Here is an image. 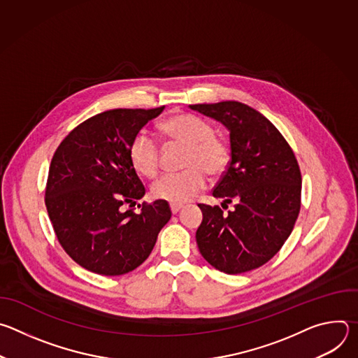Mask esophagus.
Returning a JSON list of instances; mask_svg holds the SVG:
<instances>
[{
    "label": "esophagus",
    "mask_w": 358,
    "mask_h": 358,
    "mask_svg": "<svg viewBox=\"0 0 358 358\" xmlns=\"http://www.w3.org/2000/svg\"><path fill=\"white\" fill-rule=\"evenodd\" d=\"M170 208H171V213H173V214H178V213L182 210V206H177V203H173V206H171Z\"/></svg>",
    "instance_id": "esophagus-1"
}]
</instances>
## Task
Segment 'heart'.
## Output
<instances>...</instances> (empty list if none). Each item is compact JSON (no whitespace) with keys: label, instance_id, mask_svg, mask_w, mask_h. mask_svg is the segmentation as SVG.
I'll return each mask as SVG.
<instances>
[{"label":"heart","instance_id":"1","mask_svg":"<svg viewBox=\"0 0 358 358\" xmlns=\"http://www.w3.org/2000/svg\"><path fill=\"white\" fill-rule=\"evenodd\" d=\"M162 131L171 141L187 145L182 173L162 176L151 185V194L170 203L191 201L207 182V174L217 176L228 164L229 155L224 141L214 136L213 126L198 116L180 113L162 123ZM129 156L133 167L141 176L151 178L159 171L160 147L145 131L134 136L130 143Z\"/></svg>","mask_w":358,"mask_h":358}]
</instances>
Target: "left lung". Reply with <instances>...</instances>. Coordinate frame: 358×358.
Segmentation results:
<instances>
[{"mask_svg":"<svg viewBox=\"0 0 358 358\" xmlns=\"http://www.w3.org/2000/svg\"><path fill=\"white\" fill-rule=\"evenodd\" d=\"M227 127L231 162L213 191L232 211L198 206L202 222L196 245L211 266L238 275L271 261L283 246L300 211L301 176L297 160L280 131L258 110L228 100L191 105Z\"/></svg>","mask_w":358,"mask_h":358,"instance_id":"obj_1","label":"left lung"}]
</instances>
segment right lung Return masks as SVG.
Listing matches in <instances>:
<instances>
[{"label": "right lung", "instance_id": "obj_1", "mask_svg": "<svg viewBox=\"0 0 358 358\" xmlns=\"http://www.w3.org/2000/svg\"><path fill=\"white\" fill-rule=\"evenodd\" d=\"M157 109H113L73 129L50 162L45 203L59 243L82 268L105 276L134 271L170 221L167 201L122 211L145 194L130 156L136 134ZM140 207V206H138Z\"/></svg>", "mask_w": 358, "mask_h": 358}]
</instances>
